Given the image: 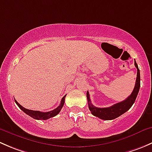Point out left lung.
<instances>
[{
  "label": "left lung",
  "mask_w": 152,
  "mask_h": 152,
  "mask_svg": "<svg viewBox=\"0 0 152 152\" xmlns=\"http://www.w3.org/2000/svg\"><path fill=\"white\" fill-rule=\"evenodd\" d=\"M134 65L137 68V79H136L135 85H134V90H133L132 94L127 98L126 99L121 102L115 104L111 106L110 107H106V108H99L96 107L92 104L91 101L90 99V95H89L88 91L87 92V102H88L89 110L91 112L92 114L94 116L99 118L102 120H113L116 118L119 117L120 115L125 113L127 110L131 108L132 106L135 102V99L137 98V94H138L139 90L140 87V70H139L137 64L136 63L134 60Z\"/></svg>",
  "instance_id": "obj_1"
}]
</instances>
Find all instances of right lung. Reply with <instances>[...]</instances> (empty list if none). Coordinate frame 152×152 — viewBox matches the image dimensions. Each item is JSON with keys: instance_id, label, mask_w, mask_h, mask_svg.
Returning a JSON list of instances; mask_svg holds the SVG:
<instances>
[{"instance_id": "obj_1", "label": "right lung", "mask_w": 152, "mask_h": 152, "mask_svg": "<svg viewBox=\"0 0 152 152\" xmlns=\"http://www.w3.org/2000/svg\"><path fill=\"white\" fill-rule=\"evenodd\" d=\"M65 96H64L63 98L61 100V103L60 105L58 107H56V109H54L53 110L50 112H47V113H42V112H39V111H34V110H28V109L24 108L23 107H22L16 100L15 101V103L17 104V105L20 107V110H22L26 114H27L28 115L31 116L33 118L37 119V120H47V119L50 118H53L54 116H56V115L59 114L60 110H62V107H63L64 104H65Z\"/></svg>"}]
</instances>
